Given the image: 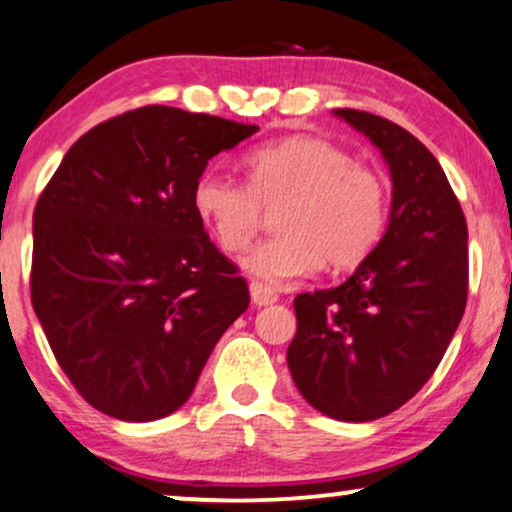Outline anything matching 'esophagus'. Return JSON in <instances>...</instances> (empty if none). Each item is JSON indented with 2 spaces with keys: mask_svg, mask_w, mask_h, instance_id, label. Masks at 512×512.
I'll return each mask as SVG.
<instances>
[{
  "mask_svg": "<svg viewBox=\"0 0 512 512\" xmlns=\"http://www.w3.org/2000/svg\"><path fill=\"white\" fill-rule=\"evenodd\" d=\"M249 292H251V301H254L256 306H270V304H275L277 299H280L273 287L263 285V282H258V280L251 282Z\"/></svg>",
  "mask_w": 512,
  "mask_h": 512,
  "instance_id": "1",
  "label": "esophagus"
}]
</instances>
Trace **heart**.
<instances>
[{
	"instance_id": "obj_1",
	"label": "heart",
	"mask_w": 512,
	"mask_h": 512,
	"mask_svg": "<svg viewBox=\"0 0 512 512\" xmlns=\"http://www.w3.org/2000/svg\"><path fill=\"white\" fill-rule=\"evenodd\" d=\"M246 185L220 173L194 182L192 206L230 254H242L275 208L280 235L244 258L246 273L285 285L315 273L358 266L387 225V185L375 168L315 135L261 144L244 156Z\"/></svg>"
}]
</instances>
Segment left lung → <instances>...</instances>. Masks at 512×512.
Returning a JSON list of instances; mask_svg holds the SVG:
<instances>
[{"instance_id":"left-lung-1","label":"left lung","mask_w":512,"mask_h":512,"mask_svg":"<svg viewBox=\"0 0 512 512\" xmlns=\"http://www.w3.org/2000/svg\"><path fill=\"white\" fill-rule=\"evenodd\" d=\"M334 116L382 151L389 225L349 280L296 296L287 365L315 410L368 422L413 399L449 349L468 301V223L418 137L368 111Z\"/></svg>"}]
</instances>
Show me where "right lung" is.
Wrapping results in <instances>:
<instances>
[{
	"mask_svg": "<svg viewBox=\"0 0 512 512\" xmlns=\"http://www.w3.org/2000/svg\"><path fill=\"white\" fill-rule=\"evenodd\" d=\"M256 130L142 106L85 132L37 199L35 315L78 394L111 418L175 413L249 308L246 280L208 239L192 189L213 156Z\"/></svg>",
	"mask_w": 512,
	"mask_h": 512,
	"instance_id": "obj_1",
	"label": "right lung"
}]
</instances>
